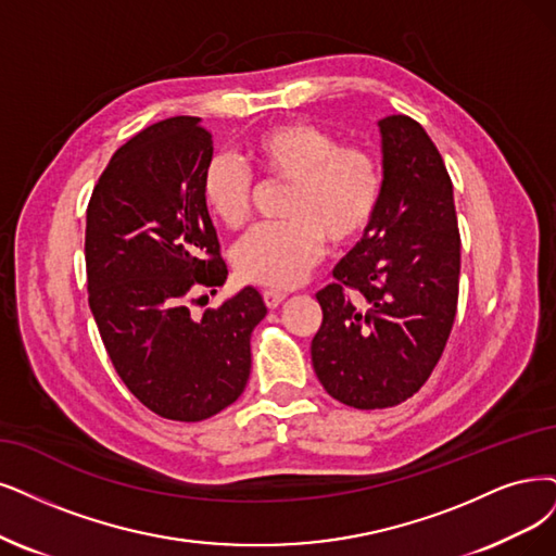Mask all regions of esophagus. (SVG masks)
Masks as SVG:
<instances>
[{
  "instance_id": "esophagus-1",
  "label": "esophagus",
  "mask_w": 556,
  "mask_h": 556,
  "mask_svg": "<svg viewBox=\"0 0 556 556\" xmlns=\"http://www.w3.org/2000/svg\"><path fill=\"white\" fill-rule=\"evenodd\" d=\"M283 300H286V293H281V291H263V302L267 309H277Z\"/></svg>"
}]
</instances>
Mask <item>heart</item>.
<instances>
[{
  "instance_id": "heart-1",
  "label": "heart",
  "mask_w": 556,
  "mask_h": 556,
  "mask_svg": "<svg viewBox=\"0 0 556 556\" xmlns=\"http://www.w3.org/2000/svg\"><path fill=\"white\" fill-rule=\"evenodd\" d=\"M247 160L261 178L289 182L283 222L256 226L233 250L238 275L267 289H293L325 250L355 242L371 226L382 199L378 157L316 123L286 121L247 141ZM208 213L238 229L252 213L254 176L231 155H215L201 176Z\"/></svg>"
}]
</instances>
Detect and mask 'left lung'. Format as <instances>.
Wrapping results in <instances>:
<instances>
[{
  "label": "left lung",
  "instance_id": "1",
  "mask_svg": "<svg viewBox=\"0 0 556 556\" xmlns=\"http://www.w3.org/2000/svg\"><path fill=\"white\" fill-rule=\"evenodd\" d=\"M382 199L364 238L316 293L314 371L332 399L392 407L417 394L440 362L458 306L460 233L454 185L415 118L387 116Z\"/></svg>",
  "mask_w": 556,
  "mask_h": 556
}]
</instances>
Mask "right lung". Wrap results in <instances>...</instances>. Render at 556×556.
<instances>
[{"label":"right lung","mask_w":556,"mask_h":556,"mask_svg":"<svg viewBox=\"0 0 556 556\" xmlns=\"http://www.w3.org/2000/svg\"><path fill=\"white\" fill-rule=\"evenodd\" d=\"M197 116L153 123L112 155L87 208L89 306L118 378L151 413L203 421L229 407L252 368L250 339L265 318L252 286L190 316L199 289L226 281L201 197L213 157Z\"/></svg>","instance_id":"1"}]
</instances>
